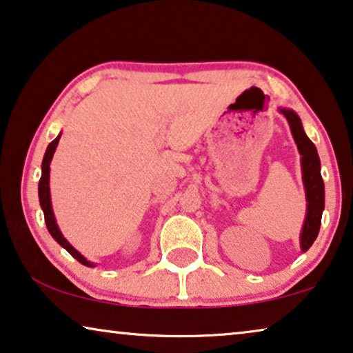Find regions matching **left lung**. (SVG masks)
<instances>
[{
  "label": "left lung",
  "instance_id": "obj_1",
  "mask_svg": "<svg viewBox=\"0 0 353 353\" xmlns=\"http://www.w3.org/2000/svg\"><path fill=\"white\" fill-rule=\"evenodd\" d=\"M279 110L288 120L293 139L298 145L299 155H301V171L304 190H306L307 212L306 219H304L299 243H301V250L306 252L314 244V241L317 239L320 223H322V212L325 209V183L322 174H320V159L314 143L304 133L301 120H299L296 112L283 108Z\"/></svg>",
  "mask_w": 353,
  "mask_h": 353
}]
</instances>
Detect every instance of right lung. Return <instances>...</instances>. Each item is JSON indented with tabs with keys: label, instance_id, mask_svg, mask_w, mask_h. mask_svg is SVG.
Wrapping results in <instances>:
<instances>
[{
	"label": "right lung",
	"instance_id": "add662e5",
	"mask_svg": "<svg viewBox=\"0 0 353 353\" xmlns=\"http://www.w3.org/2000/svg\"><path fill=\"white\" fill-rule=\"evenodd\" d=\"M60 136L59 134L57 138L52 141L47 147L46 150V155H44V160H42V174L39 179V187H38V192H39V203H41V208H42V212H44V220H46V225H47V230H49V233L52 234V238H54L57 243H59L63 249H66L70 254L74 256V259L82 263V265H85L88 268L94 266V263L88 261L85 256L79 254V252L72 247L68 241L63 238L61 231L59 228V225L55 222V215H54V210H52V203H50V188H49V172H50V161H52V157L55 154V149L57 145H59V141H60Z\"/></svg>",
	"mask_w": 353,
	"mask_h": 353
}]
</instances>
